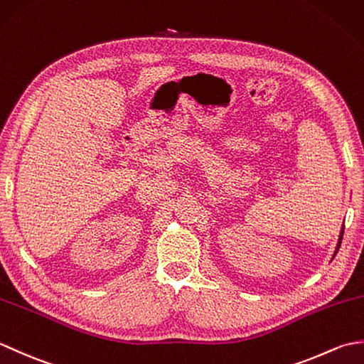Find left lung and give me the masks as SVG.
Masks as SVG:
<instances>
[{
  "label": "left lung",
  "mask_w": 364,
  "mask_h": 364,
  "mask_svg": "<svg viewBox=\"0 0 364 364\" xmlns=\"http://www.w3.org/2000/svg\"><path fill=\"white\" fill-rule=\"evenodd\" d=\"M343 235H344V228L341 230V235H339V241H338V247H336V252H335V255L338 253V249H339V245H341V241H343Z\"/></svg>",
  "instance_id": "8db88e82"
}]
</instances>
